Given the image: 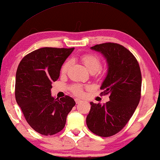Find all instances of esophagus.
Returning <instances> with one entry per match:
<instances>
[{"mask_svg": "<svg viewBox=\"0 0 160 160\" xmlns=\"http://www.w3.org/2000/svg\"><path fill=\"white\" fill-rule=\"evenodd\" d=\"M75 101H76V103H79L82 102V101L79 100V99H78V98H76L75 99Z\"/></svg>", "mask_w": 160, "mask_h": 160, "instance_id": "1", "label": "esophagus"}]
</instances>
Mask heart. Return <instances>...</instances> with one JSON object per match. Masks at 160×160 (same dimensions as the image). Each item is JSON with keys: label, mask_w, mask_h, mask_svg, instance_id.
<instances>
[{"label": "heart", "mask_w": 160, "mask_h": 160, "mask_svg": "<svg viewBox=\"0 0 160 160\" xmlns=\"http://www.w3.org/2000/svg\"><path fill=\"white\" fill-rule=\"evenodd\" d=\"M81 60L84 63L85 67L87 68L89 71L90 72H95L100 69L101 66V62L100 58L97 57L96 55L92 54V53H88L82 56ZM70 65V61H66L63 64L61 68L62 73H66L68 71V68ZM98 74H101V72H98ZM84 88H88V87H83L82 85L75 84H72L71 86V90L74 95L76 96L82 97L84 95Z\"/></svg>", "instance_id": "obj_1"}]
</instances>
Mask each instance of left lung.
Listing matches in <instances>:
<instances>
[{
    "mask_svg": "<svg viewBox=\"0 0 160 160\" xmlns=\"http://www.w3.org/2000/svg\"><path fill=\"white\" fill-rule=\"evenodd\" d=\"M107 59V74L101 90L109 95L105 104L90 102L86 122L89 129L100 137H110L126 125L132 118L141 95L142 76L138 60L123 45L106 42L90 48Z\"/></svg>",
    "mask_w": 160,
    "mask_h": 160,
    "instance_id": "1",
    "label": "left lung"
}]
</instances>
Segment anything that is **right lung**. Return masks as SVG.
Returning <instances> with one entry per match:
<instances>
[{"label": "right lung", "instance_id": "add662e5", "mask_svg": "<svg viewBox=\"0 0 160 160\" xmlns=\"http://www.w3.org/2000/svg\"><path fill=\"white\" fill-rule=\"evenodd\" d=\"M72 48H42L22 58L15 79L18 104L34 131L42 135H53L63 129L68 113L76 105L71 97L54 98L52 83L59 77L60 70Z\"/></svg>", "mask_w": 160, "mask_h": 160}]
</instances>
